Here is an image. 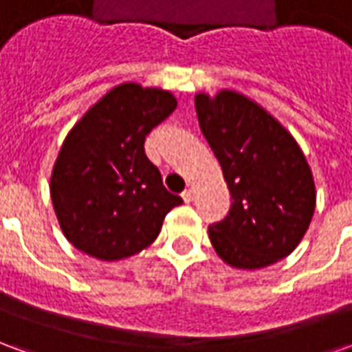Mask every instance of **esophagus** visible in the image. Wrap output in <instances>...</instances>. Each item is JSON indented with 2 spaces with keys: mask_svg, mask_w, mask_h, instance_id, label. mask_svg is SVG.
I'll return each instance as SVG.
<instances>
[{
  "mask_svg": "<svg viewBox=\"0 0 352 352\" xmlns=\"http://www.w3.org/2000/svg\"><path fill=\"white\" fill-rule=\"evenodd\" d=\"M181 196H183V199L186 201V204H190L192 199H194V192H192L190 188H186V190H184Z\"/></svg>",
  "mask_w": 352,
  "mask_h": 352,
  "instance_id": "1",
  "label": "esophagus"
}]
</instances>
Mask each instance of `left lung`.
Segmentation results:
<instances>
[{"label": "left lung", "mask_w": 352, "mask_h": 352, "mask_svg": "<svg viewBox=\"0 0 352 352\" xmlns=\"http://www.w3.org/2000/svg\"><path fill=\"white\" fill-rule=\"evenodd\" d=\"M199 130L228 184V214L209 226L226 264L260 270L294 251L315 211V183L294 138L243 94L196 96Z\"/></svg>", "instance_id": "8db88e82"}]
</instances>
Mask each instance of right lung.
Instances as JSON below:
<instances>
[{"label": "right lung", "mask_w": 352, "mask_h": 352, "mask_svg": "<svg viewBox=\"0 0 352 352\" xmlns=\"http://www.w3.org/2000/svg\"><path fill=\"white\" fill-rule=\"evenodd\" d=\"M177 107L173 94L124 82L67 133L50 179V196L67 241L100 260L138 254L158 237L183 199L166 190L146 158L145 138Z\"/></svg>", "instance_id": "obj_1"}]
</instances>
